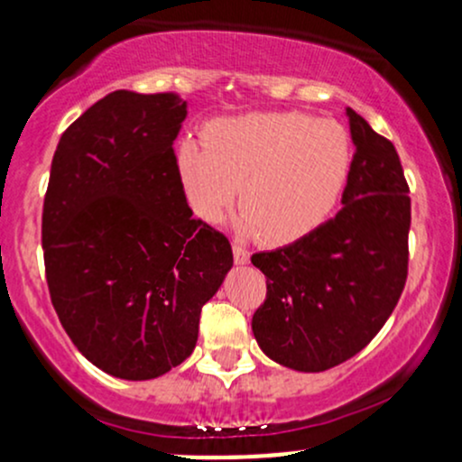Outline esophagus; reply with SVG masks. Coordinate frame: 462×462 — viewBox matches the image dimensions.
<instances>
[{
	"label": "esophagus",
	"mask_w": 462,
	"mask_h": 462,
	"mask_svg": "<svg viewBox=\"0 0 462 462\" xmlns=\"http://www.w3.org/2000/svg\"><path fill=\"white\" fill-rule=\"evenodd\" d=\"M232 254H235V261L238 264H245L249 261V252L243 245H238V243H235V245H232Z\"/></svg>",
	"instance_id": "1"
}]
</instances>
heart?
Wrapping results in <instances>:
<instances>
[{"mask_svg": "<svg viewBox=\"0 0 462 462\" xmlns=\"http://www.w3.org/2000/svg\"><path fill=\"white\" fill-rule=\"evenodd\" d=\"M208 147L184 141L178 173L190 208L219 224L236 198L238 230L267 245L300 241L332 213L349 180L347 130L309 113H252L219 119Z\"/></svg>", "mask_w": 462, "mask_h": 462, "instance_id": "b5f03b06", "label": "heart"}]
</instances>
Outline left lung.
Segmentation results:
<instances>
[{
  "label": "left lung",
  "instance_id": "obj_1",
  "mask_svg": "<svg viewBox=\"0 0 462 462\" xmlns=\"http://www.w3.org/2000/svg\"><path fill=\"white\" fill-rule=\"evenodd\" d=\"M356 145L343 208L273 252L252 256L267 298L252 317L258 346L295 371L346 363L384 326L408 275L411 198L393 143L352 108Z\"/></svg>",
  "mask_w": 462,
  "mask_h": 462
}]
</instances>
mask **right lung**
Listing matches in <instances>:
<instances>
[{
	"mask_svg": "<svg viewBox=\"0 0 462 462\" xmlns=\"http://www.w3.org/2000/svg\"><path fill=\"white\" fill-rule=\"evenodd\" d=\"M187 102L115 91L65 130L43 201L58 319L95 367L152 380L198 343L199 312L232 267L226 235L193 219L173 152Z\"/></svg>",
	"mask_w": 462,
	"mask_h": 462,
	"instance_id": "1",
	"label": "right lung"
}]
</instances>
